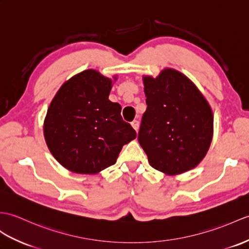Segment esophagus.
<instances>
[{"label":"esophagus","instance_id":"obj_1","mask_svg":"<svg viewBox=\"0 0 249 249\" xmlns=\"http://www.w3.org/2000/svg\"><path fill=\"white\" fill-rule=\"evenodd\" d=\"M131 126L134 127V129H135L136 131H138V129H139V122H138L137 120L132 121V122H131Z\"/></svg>","mask_w":249,"mask_h":249}]
</instances>
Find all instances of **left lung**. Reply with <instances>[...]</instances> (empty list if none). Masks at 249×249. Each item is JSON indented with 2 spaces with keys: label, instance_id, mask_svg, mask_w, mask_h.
Listing matches in <instances>:
<instances>
[{
  "label": "left lung",
  "instance_id": "left-lung-1",
  "mask_svg": "<svg viewBox=\"0 0 249 249\" xmlns=\"http://www.w3.org/2000/svg\"><path fill=\"white\" fill-rule=\"evenodd\" d=\"M146 111L138 141L154 169L169 175L197 165L209 149L213 115L209 104L180 72L165 69L157 78L145 76Z\"/></svg>",
  "mask_w": 249,
  "mask_h": 249
}]
</instances>
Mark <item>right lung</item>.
<instances>
[{
	"instance_id": "obj_1",
	"label": "right lung",
	"mask_w": 249,
	"mask_h": 249,
	"mask_svg": "<svg viewBox=\"0 0 249 249\" xmlns=\"http://www.w3.org/2000/svg\"><path fill=\"white\" fill-rule=\"evenodd\" d=\"M111 79L87 70L61 86L44 120V138L58 162L78 174H96L117 162L123 145L137 137L108 100Z\"/></svg>"
}]
</instances>
